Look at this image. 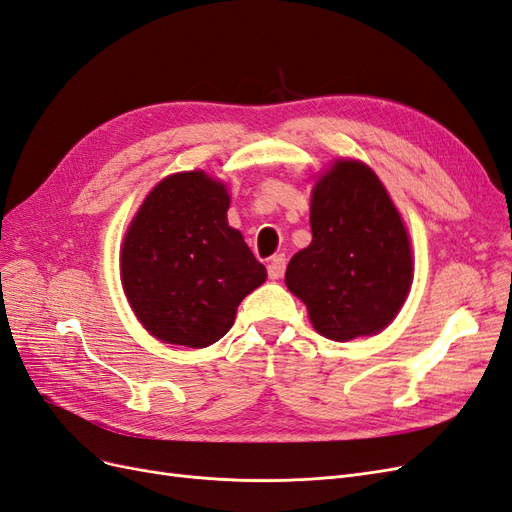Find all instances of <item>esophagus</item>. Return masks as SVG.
Returning a JSON list of instances; mask_svg holds the SVG:
<instances>
[{
	"label": "esophagus",
	"mask_w": 512,
	"mask_h": 512,
	"mask_svg": "<svg viewBox=\"0 0 512 512\" xmlns=\"http://www.w3.org/2000/svg\"><path fill=\"white\" fill-rule=\"evenodd\" d=\"M284 269H286V256L284 254H277L269 260L267 273H269L271 280H280V277L284 275Z\"/></svg>",
	"instance_id": "esophagus-1"
}]
</instances>
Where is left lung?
Wrapping results in <instances>:
<instances>
[{
  "label": "left lung",
  "mask_w": 512,
  "mask_h": 512,
  "mask_svg": "<svg viewBox=\"0 0 512 512\" xmlns=\"http://www.w3.org/2000/svg\"><path fill=\"white\" fill-rule=\"evenodd\" d=\"M312 243L286 269L314 329L335 339L374 335L404 305L412 284L408 232L374 170L339 160L312 194Z\"/></svg>",
  "instance_id": "1"
}]
</instances>
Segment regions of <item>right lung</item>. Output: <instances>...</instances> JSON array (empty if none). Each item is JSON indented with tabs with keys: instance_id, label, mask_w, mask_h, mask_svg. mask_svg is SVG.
<instances>
[{
	"instance_id": "obj_1",
	"label": "right lung",
	"mask_w": 512,
	"mask_h": 512,
	"mask_svg": "<svg viewBox=\"0 0 512 512\" xmlns=\"http://www.w3.org/2000/svg\"><path fill=\"white\" fill-rule=\"evenodd\" d=\"M224 183L177 173L149 192L121 247V282L143 327L166 344L205 348L228 333L237 307L267 280L230 228Z\"/></svg>"
}]
</instances>
